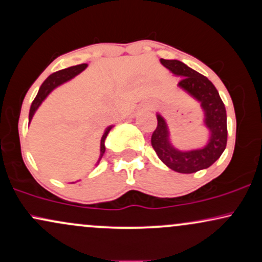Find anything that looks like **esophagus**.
<instances>
[{
    "label": "esophagus",
    "instance_id": "34e87169",
    "mask_svg": "<svg viewBox=\"0 0 262 262\" xmlns=\"http://www.w3.org/2000/svg\"><path fill=\"white\" fill-rule=\"evenodd\" d=\"M151 107H152V106H151V103H150V104H149V108H151Z\"/></svg>",
    "mask_w": 262,
    "mask_h": 262
}]
</instances>
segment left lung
<instances>
[{
	"instance_id": "left-lung-1",
	"label": "left lung",
	"mask_w": 262,
	"mask_h": 262,
	"mask_svg": "<svg viewBox=\"0 0 262 262\" xmlns=\"http://www.w3.org/2000/svg\"><path fill=\"white\" fill-rule=\"evenodd\" d=\"M172 74L181 76L179 86L191 93L206 112V124L210 130V139L203 149L180 151L170 144L167 125L158 116V125L151 135V145L159 159L180 173H193L207 169L223 154L227 146V111L221 96L210 81L179 60H160Z\"/></svg>"
}]
</instances>
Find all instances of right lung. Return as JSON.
Returning <instances> with one entry per match:
<instances>
[{
	"instance_id": "add662e5",
	"label": "right lung",
	"mask_w": 262,
	"mask_h": 262,
	"mask_svg": "<svg viewBox=\"0 0 262 262\" xmlns=\"http://www.w3.org/2000/svg\"><path fill=\"white\" fill-rule=\"evenodd\" d=\"M86 64H80V65H75V66H70V68L68 69H64V70H59L56 71V73H54L50 75L49 77H48L47 80L44 81L43 85L40 86V89H39L38 91V95L35 96L34 101L32 102V106H31V111H29V122H31V119L33 118V116H34V112L37 111V108L40 106L41 102L44 101V98L47 97L48 95H49L50 92L53 91L54 89H55L56 86L61 85L62 82H65V81L70 80L71 77L76 76L77 74H80L81 71L83 70V69L86 68ZM111 128H107L106 132H104V134L102 135V139H101V155H100V159H98V162L102 159V156H103L104 151H106V146H104V140H106L108 133H110Z\"/></svg>"
}]
</instances>
